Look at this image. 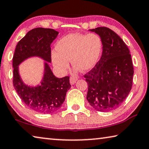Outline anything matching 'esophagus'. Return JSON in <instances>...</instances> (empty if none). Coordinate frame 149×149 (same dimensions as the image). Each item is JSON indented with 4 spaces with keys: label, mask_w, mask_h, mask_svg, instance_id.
I'll list each match as a JSON object with an SVG mask.
<instances>
[{
    "label": "esophagus",
    "mask_w": 149,
    "mask_h": 149,
    "mask_svg": "<svg viewBox=\"0 0 149 149\" xmlns=\"http://www.w3.org/2000/svg\"><path fill=\"white\" fill-rule=\"evenodd\" d=\"M77 81V79L76 78H74V77H70V84H71L72 85H74L75 84V82Z\"/></svg>",
    "instance_id": "34e87169"
}]
</instances>
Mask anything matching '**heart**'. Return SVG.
Returning a JSON list of instances; mask_svg holds the SVG:
<instances>
[{
	"mask_svg": "<svg viewBox=\"0 0 149 149\" xmlns=\"http://www.w3.org/2000/svg\"><path fill=\"white\" fill-rule=\"evenodd\" d=\"M52 52L51 60L54 67L63 73L69 68L70 61L75 68L89 71L97 64L102 49L100 39L97 35L73 33L60 39Z\"/></svg>",
	"mask_w": 149,
	"mask_h": 149,
	"instance_id": "heart-1",
	"label": "heart"
}]
</instances>
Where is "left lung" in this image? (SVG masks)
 <instances>
[{"label":"left lung","mask_w":149,"mask_h":149,"mask_svg":"<svg viewBox=\"0 0 149 149\" xmlns=\"http://www.w3.org/2000/svg\"><path fill=\"white\" fill-rule=\"evenodd\" d=\"M99 35L100 59L84 77L88 84L87 100L96 110L107 112L122 104L132 87L133 66L130 50L118 34L108 27L89 29Z\"/></svg>","instance_id":"obj_1"}]
</instances>
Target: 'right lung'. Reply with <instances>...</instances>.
<instances>
[{"instance_id":"right-lung-1","label":"right lung","mask_w":149,"mask_h":149,"mask_svg":"<svg viewBox=\"0 0 149 149\" xmlns=\"http://www.w3.org/2000/svg\"><path fill=\"white\" fill-rule=\"evenodd\" d=\"M58 33L52 29L37 27L31 29L17 44L13 56L14 89L27 107L42 114H52L58 110L71 87L68 76L56 77L49 66L50 45ZM33 57L44 60L43 77L35 86L25 84L19 74V65Z\"/></svg>"}]
</instances>
